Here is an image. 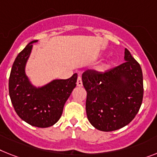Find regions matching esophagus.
Masks as SVG:
<instances>
[{"label": "esophagus", "instance_id": "obj_1", "mask_svg": "<svg viewBox=\"0 0 157 157\" xmlns=\"http://www.w3.org/2000/svg\"><path fill=\"white\" fill-rule=\"evenodd\" d=\"M78 86H82V78L81 76H78L77 78V82H76Z\"/></svg>", "mask_w": 157, "mask_h": 157}]
</instances>
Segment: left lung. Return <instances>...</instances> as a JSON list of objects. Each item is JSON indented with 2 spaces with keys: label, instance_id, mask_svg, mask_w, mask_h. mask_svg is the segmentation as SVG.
<instances>
[{
  "label": "left lung",
  "instance_id": "left-lung-1",
  "mask_svg": "<svg viewBox=\"0 0 157 157\" xmlns=\"http://www.w3.org/2000/svg\"><path fill=\"white\" fill-rule=\"evenodd\" d=\"M124 60L125 63L109 71L88 70L82 75L86 90L87 119L99 131L124 128L140 108L144 94L142 70L127 49Z\"/></svg>",
  "mask_w": 157,
  "mask_h": 157
}]
</instances>
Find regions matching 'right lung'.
<instances>
[{
	"mask_svg": "<svg viewBox=\"0 0 157 157\" xmlns=\"http://www.w3.org/2000/svg\"><path fill=\"white\" fill-rule=\"evenodd\" d=\"M30 41L17 56L9 80L12 104L18 116L37 128L53 126L60 119L64 105L76 86L78 75L67 79H54L41 86L32 84L25 74V66L33 49Z\"/></svg>",
	"mask_w": 157,
	"mask_h": 157,
	"instance_id": "obj_1",
	"label": "right lung"
}]
</instances>
